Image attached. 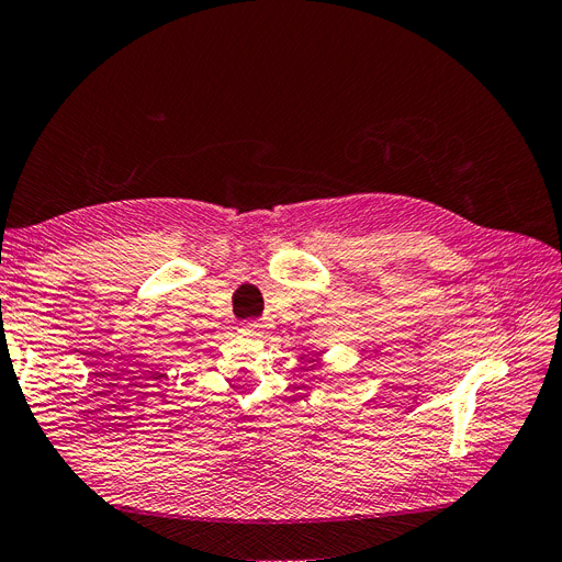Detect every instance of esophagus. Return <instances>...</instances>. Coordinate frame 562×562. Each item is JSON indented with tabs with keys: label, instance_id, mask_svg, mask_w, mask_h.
Here are the masks:
<instances>
[{
	"label": "esophagus",
	"instance_id": "obj_1",
	"mask_svg": "<svg viewBox=\"0 0 562 562\" xmlns=\"http://www.w3.org/2000/svg\"><path fill=\"white\" fill-rule=\"evenodd\" d=\"M240 334L243 336H263V334H268V324L266 322H261V319H251V322H245L243 327H240Z\"/></svg>",
	"mask_w": 562,
	"mask_h": 562
}]
</instances>
